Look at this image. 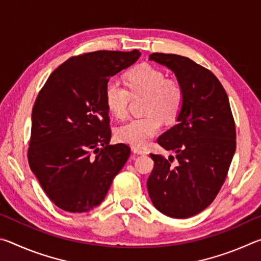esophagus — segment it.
Listing matches in <instances>:
<instances>
[{
	"instance_id": "1",
	"label": "esophagus",
	"mask_w": 261,
	"mask_h": 261,
	"mask_svg": "<svg viewBox=\"0 0 261 261\" xmlns=\"http://www.w3.org/2000/svg\"><path fill=\"white\" fill-rule=\"evenodd\" d=\"M132 152L135 154H140V155H144V154H147V149L140 148V147H132Z\"/></svg>"
}]
</instances>
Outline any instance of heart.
Wrapping results in <instances>:
<instances>
[{"instance_id": "obj_1", "label": "heart", "mask_w": 261, "mask_h": 261, "mask_svg": "<svg viewBox=\"0 0 261 261\" xmlns=\"http://www.w3.org/2000/svg\"><path fill=\"white\" fill-rule=\"evenodd\" d=\"M129 91L117 79H110L105 87V102L109 113L118 120L127 115L131 96H145L144 117L134 118L117 127L116 137L132 147H145L161 130L162 121L173 122L184 103V92L177 82L166 79L161 70L140 64L125 76Z\"/></svg>"}]
</instances>
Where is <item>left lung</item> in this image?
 I'll list each match as a JSON object with an SVG mask.
<instances>
[{
    "label": "left lung",
    "mask_w": 261,
    "mask_h": 261,
    "mask_svg": "<svg viewBox=\"0 0 261 261\" xmlns=\"http://www.w3.org/2000/svg\"><path fill=\"white\" fill-rule=\"evenodd\" d=\"M149 60L175 73L184 103L177 124L158 138L176 153V162L151 154L148 194L162 214L190 218L210 206L224 183L236 151L235 122L226 91L210 70L176 54L154 53Z\"/></svg>",
    "instance_id": "left-lung-1"
}]
</instances>
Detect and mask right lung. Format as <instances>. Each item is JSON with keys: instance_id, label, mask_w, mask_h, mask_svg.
<instances>
[{"instance_id": "1", "label": "right lung", "mask_w": 261, "mask_h": 261, "mask_svg": "<svg viewBox=\"0 0 261 261\" xmlns=\"http://www.w3.org/2000/svg\"><path fill=\"white\" fill-rule=\"evenodd\" d=\"M140 55L137 49L99 50L71 57L39 92L32 109L29 163L61 210L84 213L100 205L129 159L127 145H109L105 87Z\"/></svg>"}]
</instances>
